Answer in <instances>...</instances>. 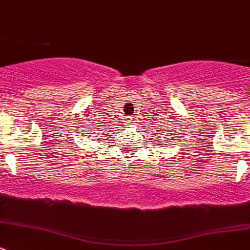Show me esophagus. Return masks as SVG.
Segmentation results:
<instances>
[{"label":"esophagus","mask_w":250,"mask_h":250,"mask_svg":"<svg viewBox=\"0 0 250 250\" xmlns=\"http://www.w3.org/2000/svg\"><path fill=\"white\" fill-rule=\"evenodd\" d=\"M134 122H135L134 117H129V118H128V123H129V125H134Z\"/></svg>","instance_id":"obj_1"}]
</instances>
